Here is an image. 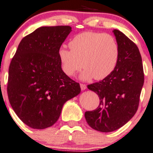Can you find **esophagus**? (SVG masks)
I'll return each mask as SVG.
<instances>
[{"label": "esophagus", "instance_id": "1", "mask_svg": "<svg viewBox=\"0 0 153 153\" xmlns=\"http://www.w3.org/2000/svg\"><path fill=\"white\" fill-rule=\"evenodd\" d=\"M80 88H81V90H85V88H86V85H85V84H83V83H80Z\"/></svg>", "mask_w": 153, "mask_h": 153}]
</instances>
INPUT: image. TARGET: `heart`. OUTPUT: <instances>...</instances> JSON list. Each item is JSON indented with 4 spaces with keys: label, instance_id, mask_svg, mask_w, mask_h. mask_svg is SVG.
Wrapping results in <instances>:
<instances>
[{
    "label": "heart",
    "instance_id": "heart-1",
    "mask_svg": "<svg viewBox=\"0 0 153 153\" xmlns=\"http://www.w3.org/2000/svg\"><path fill=\"white\" fill-rule=\"evenodd\" d=\"M70 50L59 48L61 68L68 76H73L84 68L83 80H102L111 74L119 58L118 43L112 35L84 32L75 36L69 43Z\"/></svg>",
    "mask_w": 153,
    "mask_h": 153
}]
</instances>
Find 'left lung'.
Listing matches in <instances>:
<instances>
[{
	"mask_svg": "<svg viewBox=\"0 0 153 153\" xmlns=\"http://www.w3.org/2000/svg\"><path fill=\"white\" fill-rule=\"evenodd\" d=\"M119 46V58L115 70L100 82L88 85L100 98V105L86 111L85 117L92 128L111 132L132 118L138 110L144 84V70L138 47L123 33L114 30Z\"/></svg>",
	"mask_w": 153,
	"mask_h": 153,
	"instance_id": "1",
	"label": "left lung"
}]
</instances>
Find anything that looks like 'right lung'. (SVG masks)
<instances>
[{"instance_id": "1", "label": "right lung", "mask_w": 153, "mask_h": 153, "mask_svg": "<svg viewBox=\"0 0 153 153\" xmlns=\"http://www.w3.org/2000/svg\"><path fill=\"white\" fill-rule=\"evenodd\" d=\"M71 27H41L22 38L8 68L7 94L28 126L44 129L57 121L64 104L80 92L62 70L58 52Z\"/></svg>"}]
</instances>
